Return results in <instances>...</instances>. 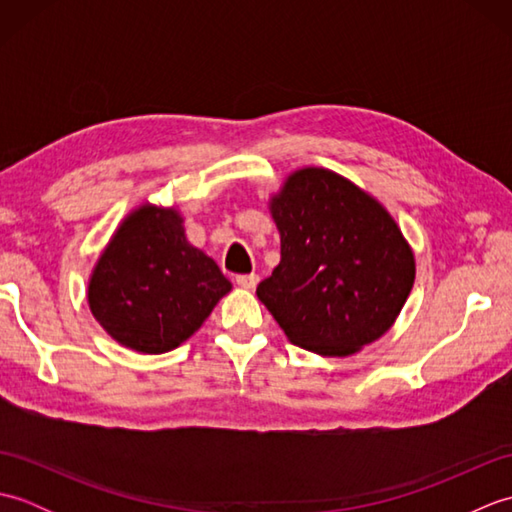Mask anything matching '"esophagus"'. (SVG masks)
Instances as JSON below:
<instances>
[{"instance_id": "34e87169", "label": "esophagus", "mask_w": 512, "mask_h": 512, "mask_svg": "<svg viewBox=\"0 0 512 512\" xmlns=\"http://www.w3.org/2000/svg\"><path fill=\"white\" fill-rule=\"evenodd\" d=\"M235 281H237V286H239V288H244V290H253V288L257 286L259 277H257L255 273H250V275H237V277H235Z\"/></svg>"}]
</instances>
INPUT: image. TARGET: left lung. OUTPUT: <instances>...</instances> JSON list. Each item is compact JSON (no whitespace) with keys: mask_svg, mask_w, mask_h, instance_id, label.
Instances as JSON below:
<instances>
[{"mask_svg":"<svg viewBox=\"0 0 512 512\" xmlns=\"http://www.w3.org/2000/svg\"><path fill=\"white\" fill-rule=\"evenodd\" d=\"M270 213L281 262L257 297L290 343L350 356L380 339L416 279L411 248L385 206L339 173L306 167L288 176Z\"/></svg>","mask_w":512,"mask_h":512,"instance_id":"left-lung-1","label":"left lung"}]
</instances>
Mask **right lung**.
Segmentation results:
<instances>
[{"instance_id": "right-lung-1", "label": "right lung", "mask_w": 512, "mask_h": 512, "mask_svg": "<svg viewBox=\"0 0 512 512\" xmlns=\"http://www.w3.org/2000/svg\"><path fill=\"white\" fill-rule=\"evenodd\" d=\"M228 290L213 259L187 242L180 213L143 204L96 262L88 301L114 341L162 354L187 341Z\"/></svg>"}]
</instances>
